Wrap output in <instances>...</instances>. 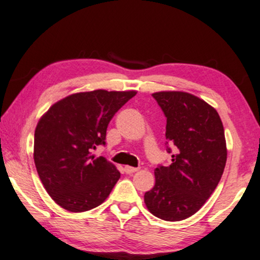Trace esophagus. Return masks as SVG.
<instances>
[{
    "mask_svg": "<svg viewBox=\"0 0 260 260\" xmlns=\"http://www.w3.org/2000/svg\"><path fill=\"white\" fill-rule=\"evenodd\" d=\"M124 170H125V173H126V174H133V173L137 172V170H139V168H134V167L126 166L124 168Z\"/></svg>",
    "mask_w": 260,
    "mask_h": 260,
    "instance_id": "1",
    "label": "esophagus"
}]
</instances>
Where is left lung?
<instances>
[{"mask_svg":"<svg viewBox=\"0 0 260 260\" xmlns=\"http://www.w3.org/2000/svg\"><path fill=\"white\" fill-rule=\"evenodd\" d=\"M152 94L166 114V137L176 153L169 167L154 169L155 184L145 193V203L157 218L185 220L202 208L220 181L228 158L224 126L214 107L194 94Z\"/></svg>","mask_w":260,"mask_h":260,"instance_id":"8db88e82","label":"left lung"}]
</instances>
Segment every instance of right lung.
Returning a JSON list of instances; mask_svg holds the SVG:
<instances>
[{"label":"right lung","instance_id":"obj_1","mask_svg":"<svg viewBox=\"0 0 260 260\" xmlns=\"http://www.w3.org/2000/svg\"><path fill=\"white\" fill-rule=\"evenodd\" d=\"M136 91L94 90L69 94L40 118L34 161L45 190L58 206L81 213L96 208L120 178L111 161L92 149L105 145L111 119Z\"/></svg>","mask_w":260,"mask_h":260}]
</instances>
